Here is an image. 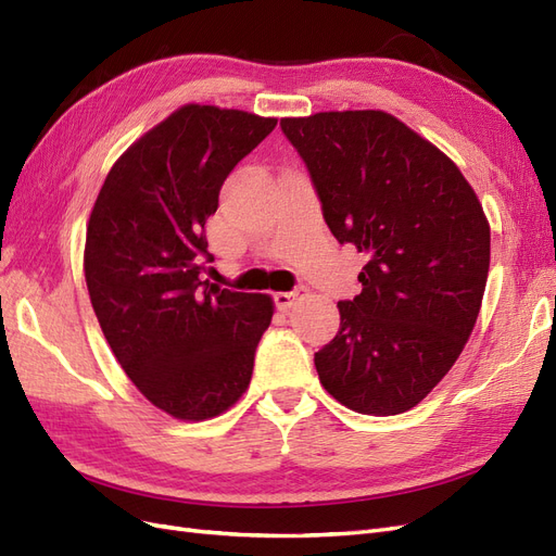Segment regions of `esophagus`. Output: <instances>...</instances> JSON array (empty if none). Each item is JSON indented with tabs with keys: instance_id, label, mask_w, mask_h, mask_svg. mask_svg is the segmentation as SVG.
Instances as JSON below:
<instances>
[{
	"instance_id": "obj_1",
	"label": "esophagus",
	"mask_w": 556,
	"mask_h": 556,
	"mask_svg": "<svg viewBox=\"0 0 556 556\" xmlns=\"http://www.w3.org/2000/svg\"><path fill=\"white\" fill-rule=\"evenodd\" d=\"M304 299V294H301V290H294V292H278L276 294V306L280 308V311H290V308H294L299 301Z\"/></svg>"
}]
</instances>
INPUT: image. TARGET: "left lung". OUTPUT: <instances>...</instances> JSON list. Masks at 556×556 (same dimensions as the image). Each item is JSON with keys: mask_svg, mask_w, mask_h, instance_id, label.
I'll list each match as a JSON object with an SVG mask.
<instances>
[{"mask_svg": "<svg viewBox=\"0 0 556 556\" xmlns=\"http://www.w3.org/2000/svg\"><path fill=\"white\" fill-rule=\"evenodd\" d=\"M339 243L368 257L362 294L315 352L325 390L362 415L415 408L462 355L490 274V220L443 150L384 111L282 117Z\"/></svg>", "mask_w": 556, "mask_h": 556, "instance_id": "obj_1", "label": "left lung"}]
</instances>
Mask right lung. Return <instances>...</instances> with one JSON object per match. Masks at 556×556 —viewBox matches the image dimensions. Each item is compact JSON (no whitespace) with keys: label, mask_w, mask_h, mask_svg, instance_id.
I'll return each instance as SVG.
<instances>
[{"label":"right lung","mask_w":556,"mask_h":556,"mask_svg":"<svg viewBox=\"0 0 556 556\" xmlns=\"http://www.w3.org/2000/svg\"><path fill=\"white\" fill-rule=\"evenodd\" d=\"M276 117L185 104L115 160L90 213L83 271L117 364L162 413L223 415L248 390L274 299L201 280L229 172Z\"/></svg>","instance_id":"1"}]
</instances>
